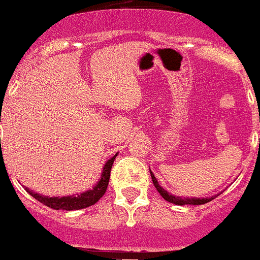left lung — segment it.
Here are the masks:
<instances>
[{
  "label": "left lung",
  "mask_w": 260,
  "mask_h": 260,
  "mask_svg": "<svg viewBox=\"0 0 260 260\" xmlns=\"http://www.w3.org/2000/svg\"><path fill=\"white\" fill-rule=\"evenodd\" d=\"M149 172H151V177H152V180H153V184H154L155 189L159 192V194L163 197V198L166 199L167 202H171V203L173 204H177V206H185V204H192V206H199V204H206L208 203V202L213 201V199L215 198L217 196H213L210 197V198H183V197H176L173 194H171L169 192H167L166 189H163V187H160L159 184H158V180L157 178L154 177V174L152 173V171L149 169Z\"/></svg>",
  "instance_id": "left-lung-1"
}]
</instances>
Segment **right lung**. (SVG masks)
I'll use <instances>...</instances> for the list:
<instances>
[{
	"label": "right lung",
	"mask_w": 260,
	"mask_h": 260,
	"mask_svg": "<svg viewBox=\"0 0 260 260\" xmlns=\"http://www.w3.org/2000/svg\"><path fill=\"white\" fill-rule=\"evenodd\" d=\"M117 154H118V153H116V154H114L111 159H108L107 162H106V165L103 166L101 178L97 183H95L94 187L92 188V189H88L86 190V192L81 193V194L67 197H45L42 194H38V193L32 192L28 188H26L27 193H29L34 198H36L38 202H41V203L45 204V206L56 210H76L93 206L94 203H97V202L102 198L103 194L106 193V190H107L109 176H111V169Z\"/></svg>",
	"instance_id": "1"
}]
</instances>
